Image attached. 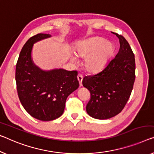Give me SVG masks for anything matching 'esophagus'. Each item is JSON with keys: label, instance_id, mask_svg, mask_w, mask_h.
Masks as SVG:
<instances>
[{"label": "esophagus", "instance_id": "34e87169", "mask_svg": "<svg viewBox=\"0 0 154 154\" xmlns=\"http://www.w3.org/2000/svg\"><path fill=\"white\" fill-rule=\"evenodd\" d=\"M77 79L79 82V86H82V79H83V76L81 74H79L77 75Z\"/></svg>", "mask_w": 154, "mask_h": 154}]
</instances>
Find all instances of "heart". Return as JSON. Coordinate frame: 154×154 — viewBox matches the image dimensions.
I'll use <instances>...</instances> for the list:
<instances>
[{
	"mask_svg": "<svg viewBox=\"0 0 154 154\" xmlns=\"http://www.w3.org/2000/svg\"><path fill=\"white\" fill-rule=\"evenodd\" d=\"M112 50L111 43L104 42L103 38L96 37L78 43L75 48V54L81 58H84V69L93 72L103 67ZM70 59L73 62L77 61L74 55H71Z\"/></svg>",
	"mask_w": 154,
	"mask_h": 154,
	"instance_id": "obj_1",
	"label": "heart"
}]
</instances>
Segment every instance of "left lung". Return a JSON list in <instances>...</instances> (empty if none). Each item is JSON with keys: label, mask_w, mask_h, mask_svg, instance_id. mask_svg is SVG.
Listing matches in <instances>:
<instances>
[{"label": "left lung", "mask_w": 154, "mask_h": 154, "mask_svg": "<svg viewBox=\"0 0 154 154\" xmlns=\"http://www.w3.org/2000/svg\"><path fill=\"white\" fill-rule=\"evenodd\" d=\"M120 50L105 67L96 74L84 77L83 86L90 91L86 111L92 118L105 120L122 111L131 94L136 79V62L131 48L123 36Z\"/></svg>", "instance_id": "left-lung-1"}]
</instances>
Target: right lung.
<instances>
[{"label":"right lung","mask_w":154,"mask_h":154,"mask_svg":"<svg viewBox=\"0 0 154 154\" xmlns=\"http://www.w3.org/2000/svg\"><path fill=\"white\" fill-rule=\"evenodd\" d=\"M51 36L37 34L27 41L16 66L15 79L19 100L33 118L50 121L63 114L68 96L78 88L76 70L54 69L43 71L34 65L31 57L33 44Z\"/></svg>","instance_id":"obj_1"}]
</instances>
